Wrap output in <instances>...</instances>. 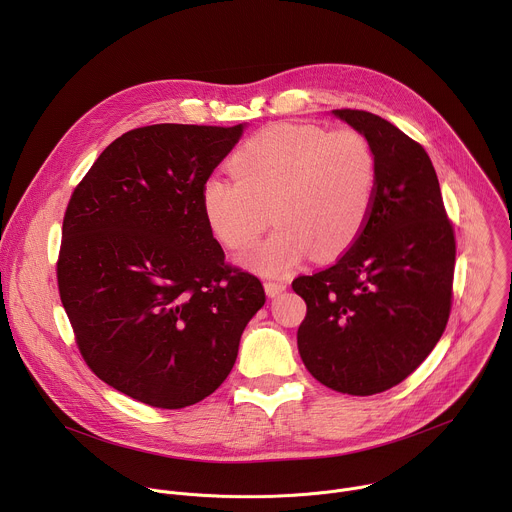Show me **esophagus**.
Masks as SVG:
<instances>
[{"instance_id":"esophagus-1","label":"esophagus","mask_w":512,"mask_h":512,"mask_svg":"<svg viewBox=\"0 0 512 512\" xmlns=\"http://www.w3.org/2000/svg\"><path fill=\"white\" fill-rule=\"evenodd\" d=\"M285 287H287V283H283V281H265V291L269 298H277L281 291H285Z\"/></svg>"}]
</instances>
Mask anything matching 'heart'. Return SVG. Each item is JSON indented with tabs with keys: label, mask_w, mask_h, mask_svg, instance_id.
Returning <instances> with one entry per match:
<instances>
[{
	"label": "heart",
	"mask_w": 512,
	"mask_h": 512,
	"mask_svg": "<svg viewBox=\"0 0 512 512\" xmlns=\"http://www.w3.org/2000/svg\"><path fill=\"white\" fill-rule=\"evenodd\" d=\"M229 168L233 178L202 184V212L212 235L237 253L251 249L273 218L277 231L245 259L265 277L287 275L314 251H348L377 196V156L356 129L269 125L241 145Z\"/></svg>",
	"instance_id": "1"
}]
</instances>
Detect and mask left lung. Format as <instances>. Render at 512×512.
<instances>
[{
    "mask_svg": "<svg viewBox=\"0 0 512 512\" xmlns=\"http://www.w3.org/2000/svg\"><path fill=\"white\" fill-rule=\"evenodd\" d=\"M332 115L369 139L377 196L356 243L332 267L291 283L308 306L298 350L322 385L364 397L407 379L442 338L456 241L421 145L369 111Z\"/></svg>",
    "mask_w": 512,
    "mask_h": 512,
    "instance_id": "obj_1",
    "label": "left lung"
}]
</instances>
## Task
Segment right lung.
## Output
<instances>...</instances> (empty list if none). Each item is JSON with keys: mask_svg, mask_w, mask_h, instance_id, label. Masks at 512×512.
I'll return each instance as SVG.
<instances>
[{"mask_svg": "<svg viewBox=\"0 0 512 512\" xmlns=\"http://www.w3.org/2000/svg\"><path fill=\"white\" fill-rule=\"evenodd\" d=\"M245 125L123 133L75 188L56 265L89 369L123 395L182 409L229 377L261 281L225 263L200 204Z\"/></svg>", "mask_w": 512, "mask_h": 512, "instance_id": "right-lung-1", "label": "right lung"}]
</instances>
